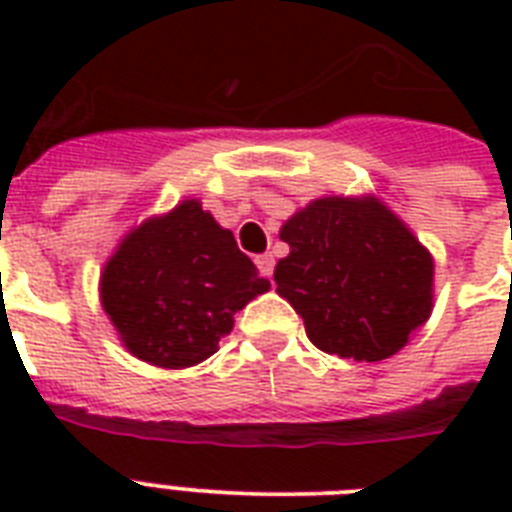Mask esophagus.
<instances>
[{"label":"esophagus","instance_id":"esophagus-1","mask_svg":"<svg viewBox=\"0 0 512 512\" xmlns=\"http://www.w3.org/2000/svg\"><path fill=\"white\" fill-rule=\"evenodd\" d=\"M255 263H257V268H260V273H263V276H268V279H271V276H273V268H276V260H273L271 252H265V255H257V257H255Z\"/></svg>","mask_w":512,"mask_h":512}]
</instances>
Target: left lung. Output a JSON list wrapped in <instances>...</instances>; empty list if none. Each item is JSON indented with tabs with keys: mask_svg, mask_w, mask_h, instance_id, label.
<instances>
[{
	"mask_svg": "<svg viewBox=\"0 0 512 512\" xmlns=\"http://www.w3.org/2000/svg\"><path fill=\"white\" fill-rule=\"evenodd\" d=\"M279 236L289 255L273 273L276 292L303 316L324 353L382 361L428 321L433 260L380 201H313Z\"/></svg>",
	"mask_w": 512,
	"mask_h": 512,
	"instance_id": "8db88e82",
	"label": "left lung"
}]
</instances>
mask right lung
I'll use <instances>...</instances> for the list:
<instances>
[{
	"mask_svg": "<svg viewBox=\"0 0 512 512\" xmlns=\"http://www.w3.org/2000/svg\"><path fill=\"white\" fill-rule=\"evenodd\" d=\"M268 287L233 233L191 199L122 241L100 300L132 356L183 369L212 356L233 316Z\"/></svg>",
	"mask_w": 512,
	"mask_h": 512,
	"instance_id": "obj_1",
	"label": "right lung"
}]
</instances>
